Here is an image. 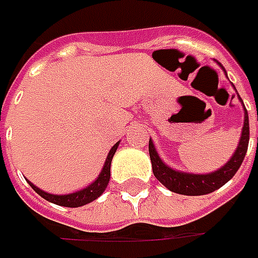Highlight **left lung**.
I'll return each instance as SVG.
<instances>
[{"label":"left lung","instance_id":"1","mask_svg":"<svg viewBox=\"0 0 258 258\" xmlns=\"http://www.w3.org/2000/svg\"><path fill=\"white\" fill-rule=\"evenodd\" d=\"M218 66L224 70V67L220 63ZM224 73L227 76L225 70H224ZM238 99H240V96H238ZM240 102L243 103L241 99H240ZM248 141H250L248 113L244 107V124L240 141H238V146L235 148V152L230 158V161L224 166H221L220 169L210 173H191L176 171L171 166H168L161 159L152 139H149V156H151V162H152V171H154L155 178L172 192L181 194V195H205V194L214 192L215 189L221 188L224 183L228 182L238 171V168L243 164L244 156L247 154Z\"/></svg>","mask_w":258,"mask_h":258}]
</instances>
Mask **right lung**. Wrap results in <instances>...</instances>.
<instances>
[{"instance_id":"1","label":"right lung","mask_w":258,"mask_h":258,"mask_svg":"<svg viewBox=\"0 0 258 258\" xmlns=\"http://www.w3.org/2000/svg\"><path fill=\"white\" fill-rule=\"evenodd\" d=\"M117 146H119V142H116L112 146V149L109 151V155H107V158L104 161L103 168H102V171L99 173V176L90 185H87L86 188H83V189H79V191L72 194H64V195H55V194L45 192L43 189H40L38 186H35L34 183L30 182V181H28V183L40 197H43L44 200L50 201V203L61 205V207L77 208V207H82V205L92 203V201L97 200L104 192V189H106V186L109 183V179H110V165H112V159H113V155L116 152V149H117Z\"/></svg>"}]
</instances>
